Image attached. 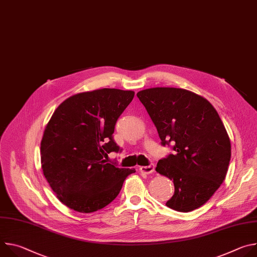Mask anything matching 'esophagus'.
<instances>
[{"label": "esophagus", "mask_w": 257, "mask_h": 257, "mask_svg": "<svg viewBox=\"0 0 257 257\" xmlns=\"http://www.w3.org/2000/svg\"><path fill=\"white\" fill-rule=\"evenodd\" d=\"M139 171H140L141 173H143V174H148V175H150V174L154 173V171H155V165H150V166H143V167H140V168H139Z\"/></svg>", "instance_id": "34e87169"}]
</instances>
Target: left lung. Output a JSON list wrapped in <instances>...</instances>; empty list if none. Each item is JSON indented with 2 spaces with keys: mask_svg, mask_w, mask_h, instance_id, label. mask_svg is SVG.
<instances>
[{
  "mask_svg": "<svg viewBox=\"0 0 257 257\" xmlns=\"http://www.w3.org/2000/svg\"><path fill=\"white\" fill-rule=\"evenodd\" d=\"M137 97L162 144L175 143L174 155L156 168L175 186L166 205L182 212L200 207L224 182L231 160V141L216 109L203 96L183 88H148Z\"/></svg>",
  "mask_w": 257,
  "mask_h": 257,
  "instance_id": "left-lung-1",
  "label": "left lung"
}]
</instances>
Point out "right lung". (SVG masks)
<instances>
[{
  "label": "right lung",
  "instance_id": "add662e5",
  "mask_svg": "<svg viewBox=\"0 0 257 257\" xmlns=\"http://www.w3.org/2000/svg\"><path fill=\"white\" fill-rule=\"evenodd\" d=\"M133 97L134 91L116 88L80 92L65 99L51 117L41 142L42 169L69 208L82 213L103 208L135 173L104 160L120 151L113 133Z\"/></svg>",
  "mask_w": 257,
  "mask_h": 257
}]
</instances>
